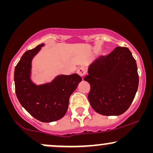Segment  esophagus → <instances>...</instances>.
<instances>
[{"instance_id": "esophagus-1", "label": "esophagus", "mask_w": 153, "mask_h": 153, "mask_svg": "<svg viewBox=\"0 0 153 153\" xmlns=\"http://www.w3.org/2000/svg\"><path fill=\"white\" fill-rule=\"evenodd\" d=\"M77 73H78L80 77L85 76V74H86V69H85V68H83V67H80V68H78Z\"/></svg>"}]
</instances>
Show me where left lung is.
Wrapping results in <instances>:
<instances>
[{
  "label": "left lung",
  "mask_w": 153,
  "mask_h": 153,
  "mask_svg": "<svg viewBox=\"0 0 153 153\" xmlns=\"http://www.w3.org/2000/svg\"><path fill=\"white\" fill-rule=\"evenodd\" d=\"M84 80L90 84L88 98L97 113L121 115L129 108L138 88L136 61L127 47H117L89 66Z\"/></svg>",
  "instance_id": "obj_1"
}]
</instances>
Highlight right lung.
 Segmentation results:
<instances>
[{
	"mask_svg": "<svg viewBox=\"0 0 153 153\" xmlns=\"http://www.w3.org/2000/svg\"><path fill=\"white\" fill-rule=\"evenodd\" d=\"M43 44L23 54L14 71L15 91L22 106L37 120L54 122L66 114L70 96L82 80L78 74L61 75L50 83L36 85L30 80L31 62Z\"/></svg>",
	"mask_w": 153,
	"mask_h": 153,
	"instance_id": "obj_1",
	"label": "right lung"
}]
</instances>
